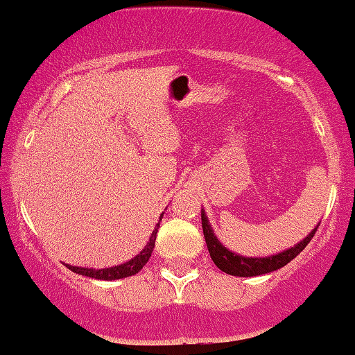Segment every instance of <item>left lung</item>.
Instances as JSON below:
<instances>
[{
  "mask_svg": "<svg viewBox=\"0 0 355 355\" xmlns=\"http://www.w3.org/2000/svg\"><path fill=\"white\" fill-rule=\"evenodd\" d=\"M201 223H202V234H205L206 245L209 250V254L216 266L220 270H223L225 274L234 275V277H258L269 274V272H274L282 269V267L286 266L288 263L297 257V254L304 250L309 242L313 239L315 232L319 226V222L315 228L310 231V234H306L304 239L295 243L294 247H289L283 250L280 253L270 254V257H243L232 250L226 248L222 242L217 239L216 232L212 230V225L209 222L206 216L205 209H201Z\"/></svg>",
  "mask_w": 355,
  "mask_h": 355,
  "instance_id": "obj_1",
  "label": "left lung"
}]
</instances>
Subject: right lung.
Here are the masks:
<instances>
[{"label":"right lung","instance_id":"obj_1","mask_svg":"<svg viewBox=\"0 0 355 355\" xmlns=\"http://www.w3.org/2000/svg\"><path fill=\"white\" fill-rule=\"evenodd\" d=\"M164 214H160V218H159V223L155 225V228L153 231V234L149 237V242L144 245V248L139 252L137 257H133L130 261H125V263L119 264V266H113V267H105V269H91V267H78V266H71V264H66L64 266L67 267V269H71L72 272L78 275H83V277H89V278H96V280H105V282H112V280H119V278H127V277H132L138 274L139 270L143 269V266L148 263L150 254H153V250L155 245V237H157V231H159V226L162 218H164Z\"/></svg>","mask_w":355,"mask_h":355}]
</instances>
